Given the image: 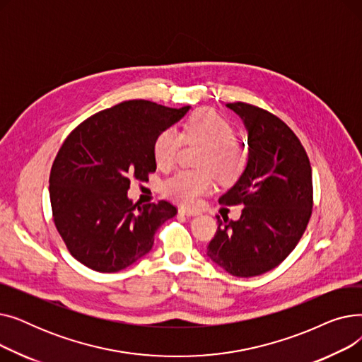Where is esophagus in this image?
I'll return each mask as SVG.
<instances>
[{"label":"esophagus","instance_id":"1","mask_svg":"<svg viewBox=\"0 0 362 362\" xmlns=\"http://www.w3.org/2000/svg\"><path fill=\"white\" fill-rule=\"evenodd\" d=\"M179 213H180V214H183V216H191V217H194V216H198V214H199V211H195V210H187V208H180Z\"/></svg>","mask_w":362,"mask_h":362}]
</instances>
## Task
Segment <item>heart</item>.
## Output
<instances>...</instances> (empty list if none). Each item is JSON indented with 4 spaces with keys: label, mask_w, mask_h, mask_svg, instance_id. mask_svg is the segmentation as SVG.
Masks as SVG:
<instances>
[{
    "label": "heart",
    "mask_w": 362,
    "mask_h": 362,
    "mask_svg": "<svg viewBox=\"0 0 362 362\" xmlns=\"http://www.w3.org/2000/svg\"><path fill=\"white\" fill-rule=\"evenodd\" d=\"M182 139L186 144H204L198 158L199 170H182L164 182L163 192L182 205H195L213 189L216 176L223 183L240 177L246 167V151L236 141L232 123L214 110L195 111L183 124L182 135L165 129L154 142V160L158 168L170 170L177 161Z\"/></svg>",
    "instance_id": "obj_1"
}]
</instances>
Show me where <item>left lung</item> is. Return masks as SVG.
<instances>
[{"instance_id":"obj_1","label":"left lung","mask_w":362,"mask_h":362,"mask_svg":"<svg viewBox=\"0 0 362 362\" xmlns=\"http://www.w3.org/2000/svg\"><path fill=\"white\" fill-rule=\"evenodd\" d=\"M248 132V161L220 197L242 204L240 218L217 216L218 229L206 255L236 277L267 273L286 258L307 229L313 211V173L305 149L274 114L245 103L227 104Z\"/></svg>"}]
</instances>
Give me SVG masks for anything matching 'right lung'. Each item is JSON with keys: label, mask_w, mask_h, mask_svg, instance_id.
Wrapping results in <instances>:
<instances>
[{"label": "right lung", "mask_w": 362, "mask_h": 362, "mask_svg": "<svg viewBox=\"0 0 362 362\" xmlns=\"http://www.w3.org/2000/svg\"><path fill=\"white\" fill-rule=\"evenodd\" d=\"M191 107L124 101L93 114L63 142L49 175L57 230L70 254L100 273L120 272L146 255L158 227L175 217L167 201L133 204L130 179L156 171L154 142Z\"/></svg>", "instance_id": "obj_1"}]
</instances>
